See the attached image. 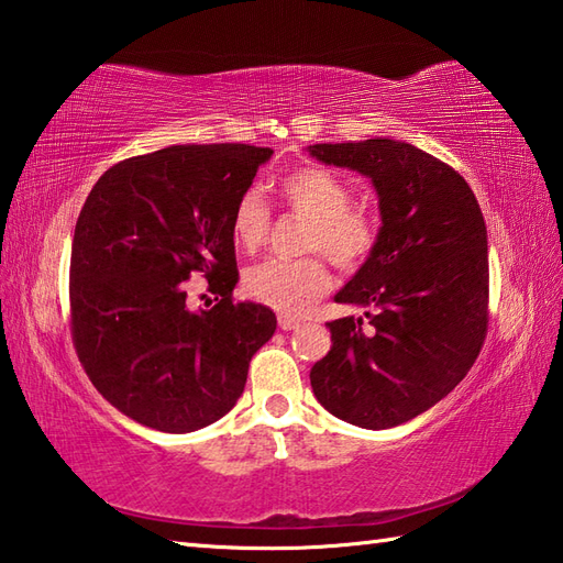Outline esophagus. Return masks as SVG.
Listing matches in <instances>:
<instances>
[{
    "mask_svg": "<svg viewBox=\"0 0 563 563\" xmlns=\"http://www.w3.org/2000/svg\"><path fill=\"white\" fill-rule=\"evenodd\" d=\"M298 324H301V320H298V318H291V316H279V328H282L284 332L296 330Z\"/></svg>",
    "mask_w": 563,
    "mask_h": 563,
    "instance_id": "obj_1",
    "label": "esophagus"
}]
</instances>
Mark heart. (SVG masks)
<instances>
[{
    "label": "heart",
    "instance_id": "heart-1",
    "mask_svg": "<svg viewBox=\"0 0 563 563\" xmlns=\"http://www.w3.org/2000/svg\"><path fill=\"white\" fill-rule=\"evenodd\" d=\"M282 202L308 219L303 250H322L336 267L356 272L373 257L380 243V219L373 209L352 202V187L336 173L303 166L286 173L279 183ZM272 214L257 190H245L231 214V235L239 247L257 250L265 243ZM332 274L320 255L301 260H265L247 267L243 291L253 301L301 316L328 294Z\"/></svg>",
    "mask_w": 563,
    "mask_h": 563
}]
</instances>
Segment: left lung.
<instances>
[{"mask_svg": "<svg viewBox=\"0 0 563 563\" xmlns=\"http://www.w3.org/2000/svg\"><path fill=\"white\" fill-rule=\"evenodd\" d=\"M324 164L364 173L380 197V243L336 303L332 349L310 371L318 402L349 423L390 429L433 407L467 376L489 328V247L472 187L421 148L395 140L313 144Z\"/></svg>", "mask_w": 563, "mask_h": 563, "instance_id": "obj_1", "label": "left lung"}]
</instances>
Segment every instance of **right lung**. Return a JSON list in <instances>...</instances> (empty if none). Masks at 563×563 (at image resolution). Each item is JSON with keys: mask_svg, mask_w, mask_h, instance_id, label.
<instances>
[{"mask_svg": "<svg viewBox=\"0 0 563 563\" xmlns=\"http://www.w3.org/2000/svg\"><path fill=\"white\" fill-rule=\"evenodd\" d=\"M267 146L187 144L124 158L84 202L69 262V322L96 390L166 433L229 415L250 358L277 330L239 282L231 214ZM208 279L218 303L190 311L186 282ZM211 303V301H209Z\"/></svg>", "mask_w": 563, "mask_h": 563, "instance_id": "1", "label": "right lung"}]
</instances>
